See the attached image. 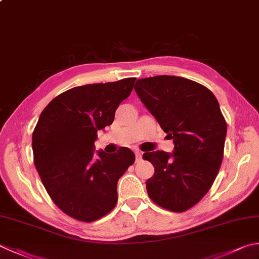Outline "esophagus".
Wrapping results in <instances>:
<instances>
[{
  "label": "esophagus",
  "mask_w": 259,
  "mask_h": 259,
  "mask_svg": "<svg viewBox=\"0 0 259 259\" xmlns=\"http://www.w3.org/2000/svg\"><path fill=\"white\" fill-rule=\"evenodd\" d=\"M136 161H140L141 160V158H143V153H141V151H136Z\"/></svg>",
  "instance_id": "esophagus-1"
}]
</instances>
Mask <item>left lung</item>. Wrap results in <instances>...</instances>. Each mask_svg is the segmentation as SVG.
<instances>
[{
    "instance_id": "obj_1",
    "label": "left lung",
    "mask_w": 259,
    "mask_h": 259,
    "mask_svg": "<svg viewBox=\"0 0 259 259\" xmlns=\"http://www.w3.org/2000/svg\"><path fill=\"white\" fill-rule=\"evenodd\" d=\"M141 102L173 139V154L145 153L155 173L146 182L157 205L184 212L211 189L224 158L227 122L213 93L194 80L159 75L137 80Z\"/></svg>"
}]
</instances>
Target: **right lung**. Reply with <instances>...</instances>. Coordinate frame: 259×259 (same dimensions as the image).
Returning <instances> with one entry per match:
<instances>
[{
    "instance_id": "1",
    "label": "right lung",
    "mask_w": 259,
    "mask_h": 259,
    "mask_svg": "<svg viewBox=\"0 0 259 259\" xmlns=\"http://www.w3.org/2000/svg\"><path fill=\"white\" fill-rule=\"evenodd\" d=\"M135 77L89 84L59 94L39 116L32 134L33 163L46 191L64 213L83 222L108 214L118 201L116 184L135 154H94L98 131L112 124Z\"/></svg>"
}]
</instances>
